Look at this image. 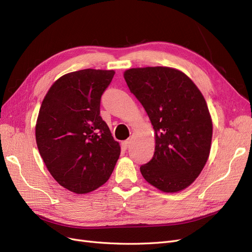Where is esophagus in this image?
Returning <instances> with one entry per match:
<instances>
[{
  "label": "esophagus",
  "instance_id": "esophagus-1",
  "mask_svg": "<svg viewBox=\"0 0 252 252\" xmlns=\"http://www.w3.org/2000/svg\"><path fill=\"white\" fill-rule=\"evenodd\" d=\"M130 143H131V140L123 141V142H122V147H123L124 149H127L129 147V145H130Z\"/></svg>",
  "mask_w": 252,
  "mask_h": 252
}]
</instances>
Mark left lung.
<instances>
[{
    "label": "left lung",
    "mask_w": 252,
    "mask_h": 252,
    "mask_svg": "<svg viewBox=\"0 0 252 252\" xmlns=\"http://www.w3.org/2000/svg\"><path fill=\"white\" fill-rule=\"evenodd\" d=\"M124 79L155 129V154L141 166L143 178L163 192L184 190L210 154L212 120L202 93L188 75L171 67L131 68Z\"/></svg>",
    "instance_id": "obj_1"
}]
</instances>
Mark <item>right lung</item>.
Segmentation results:
<instances>
[{
    "mask_svg": "<svg viewBox=\"0 0 252 252\" xmlns=\"http://www.w3.org/2000/svg\"><path fill=\"white\" fill-rule=\"evenodd\" d=\"M114 73L90 68L66 73L52 84L41 105L37 149L53 179L74 193L105 184L121 154L100 116L101 96Z\"/></svg>",
    "mask_w": 252,
    "mask_h": 252,
    "instance_id": "add662e5",
    "label": "right lung"
}]
</instances>
